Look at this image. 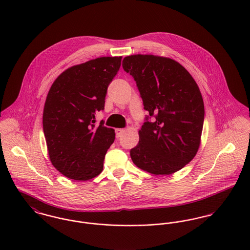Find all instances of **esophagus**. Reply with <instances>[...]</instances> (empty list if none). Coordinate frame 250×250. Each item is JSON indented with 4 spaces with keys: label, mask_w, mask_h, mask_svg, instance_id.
<instances>
[{
    "label": "esophagus",
    "mask_w": 250,
    "mask_h": 250,
    "mask_svg": "<svg viewBox=\"0 0 250 250\" xmlns=\"http://www.w3.org/2000/svg\"><path fill=\"white\" fill-rule=\"evenodd\" d=\"M124 132H125V130H124V129H116V130H115L116 138H117V139H118V138H120Z\"/></svg>",
    "instance_id": "esophagus-1"
}]
</instances>
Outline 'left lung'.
<instances>
[{"label":"left lung","mask_w":250,"mask_h":250,"mask_svg":"<svg viewBox=\"0 0 250 250\" xmlns=\"http://www.w3.org/2000/svg\"><path fill=\"white\" fill-rule=\"evenodd\" d=\"M122 66L137 83L149 112L131 149L133 163L155 175L174 173L196 155L204 122V103L191 75L174 60L153 55L124 58ZM151 117H155L152 121Z\"/></svg>","instance_id":"1"}]
</instances>
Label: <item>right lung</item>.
<instances>
[{
  "label": "right lung",
  "instance_id": "add662e5",
  "mask_svg": "<svg viewBox=\"0 0 250 250\" xmlns=\"http://www.w3.org/2000/svg\"><path fill=\"white\" fill-rule=\"evenodd\" d=\"M122 57H103L74 65L53 83L43 110V132L50 160L64 176L86 181L99 175L114 130L96 125L108 84Z\"/></svg>",
  "mask_w": 250,
  "mask_h": 250
}]
</instances>
